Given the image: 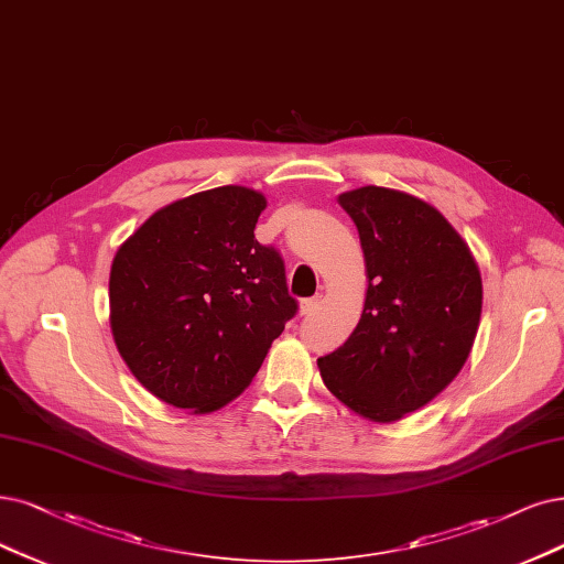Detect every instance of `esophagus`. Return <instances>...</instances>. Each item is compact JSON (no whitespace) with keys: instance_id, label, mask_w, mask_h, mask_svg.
I'll return each instance as SVG.
<instances>
[{"instance_id":"1","label":"esophagus","mask_w":564,"mask_h":564,"mask_svg":"<svg viewBox=\"0 0 564 564\" xmlns=\"http://www.w3.org/2000/svg\"><path fill=\"white\" fill-rule=\"evenodd\" d=\"M318 304H321V297L302 300V302H300V314H302V316H311V314H314V311L318 308Z\"/></svg>"}]
</instances>
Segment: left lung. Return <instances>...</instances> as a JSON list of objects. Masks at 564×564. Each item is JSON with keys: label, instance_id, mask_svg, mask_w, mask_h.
Wrapping results in <instances>:
<instances>
[{"label": "left lung", "instance_id": "obj_1", "mask_svg": "<svg viewBox=\"0 0 564 564\" xmlns=\"http://www.w3.org/2000/svg\"><path fill=\"white\" fill-rule=\"evenodd\" d=\"M337 202L358 227L367 293L352 335L318 369L346 409L394 423L465 367L481 323V271L460 232L421 197L362 185Z\"/></svg>", "mask_w": 564, "mask_h": 564}]
</instances>
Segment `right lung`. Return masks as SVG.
Wrapping results in <instances>:
<instances>
[{
    "label": "right lung",
    "instance_id": "1",
    "mask_svg": "<svg viewBox=\"0 0 564 564\" xmlns=\"http://www.w3.org/2000/svg\"><path fill=\"white\" fill-rule=\"evenodd\" d=\"M267 197L223 185L166 204L120 243L109 323L120 358L164 404L212 413L250 386L297 304L253 229Z\"/></svg>",
    "mask_w": 564,
    "mask_h": 564
}]
</instances>
